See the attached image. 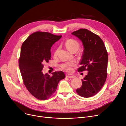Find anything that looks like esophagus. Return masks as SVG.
I'll use <instances>...</instances> for the list:
<instances>
[{
	"label": "esophagus",
	"mask_w": 126,
	"mask_h": 126,
	"mask_svg": "<svg viewBox=\"0 0 126 126\" xmlns=\"http://www.w3.org/2000/svg\"><path fill=\"white\" fill-rule=\"evenodd\" d=\"M66 76L68 78H73L75 77V76L72 74H68V75H66Z\"/></svg>",
	"instance_id": "obj_1"
}]
</instances>
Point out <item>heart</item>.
I'll use <instances>...</instances> for the list:
<instances>
[{"mask_svg": "<svg viewBox=\"0 0 126 126\" xmlns=\"http://www.w3.org/2000/svg\"><path fill=\"white\" fill-rule=\"evenodd\" d=\"M65 46L68 49V50L71 52L76 51L78 49L79 44L78 42L74 39H68L65 42ZM58 50L54 52V56H56L57 54ZM75 63L74 62H67L62 65V68L67 72H70L72 70V67L75 66Z\"/></svg>", "mask_w": 126, "mask_h": 126, "instance_id": "obj_1", "label": "heart"}]
</instances>
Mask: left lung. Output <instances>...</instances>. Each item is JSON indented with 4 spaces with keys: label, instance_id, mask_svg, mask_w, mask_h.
Instances as JSON below:
<instances>
[{
    "label": "left lung",
    "instance_id": "obj_1",
    "mask_svg": "<svg viewBox=\"0 0 126 126\" xmlns=\"http://www.w3.org/2000/svg\"><path fill=\"white\" fill-rule=\"evenodd\" d=\"M72 35L81 41L84 50L78 72L87 70V75L81 79L82 86L76 90L80 96L88 98L95 95L105 84L107 73L108 56L100 37L86 29L73 32Z\"/></svg>",
    "mask_w": 126,
    "mask_h": 126
}]
</instances>
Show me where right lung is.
I'll return each mask as SVG.
<instances>
[{"label": "right lung", "mask_w": 126, "mask_h": 126, "mask_svg": "<svg viewBox=\"0 0 126 126\" xmlns=\"http://www.w3.org/2000/svg\"><path fill=\"white\" fill-rule=\"evenodd\" d=\"M61 35L46 32H36L23 43L19 60V67L25 85L30 93L39 100L50 97L57 89L60 80L65 78L64 73L60 71L50 76L44 74V64L50 59V49Z\"/></svg>", "instance_id": "obj_1"}]
</instances>
